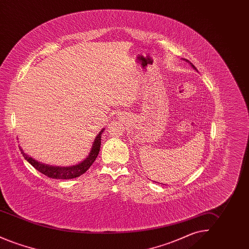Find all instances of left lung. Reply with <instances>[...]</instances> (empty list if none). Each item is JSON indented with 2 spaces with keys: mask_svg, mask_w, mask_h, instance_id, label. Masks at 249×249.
<instances>
[{
  "mask_svg": "<svg viewBox=\"0 0 249 249\" xmlns=\"http://www.w3.org/2000/svg\"><path fill=\"white\" fill-rule=\"evenodd\" d=\"M190 64H191V63H190ZM191 66H192V67H193V68H194V69H195V70H196V68H195V66H194V65H193V64H191Z\"/></svg>",
  "mask_w": 249,
  "mask_h": 249,
  "instance_id": "left-lung-1",
  "label": "left lung"
}]
</instances>
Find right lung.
I'll return each instance as SVG.
<instances>
[{
  "label": "right lung",
  "mask_w": 249,
  "mask_h": 249,
  "mask_svg": "<svg viewBox=\"0 0 249 249\" xmlns=\"http://www.w3.org/2000/svg\"><path fill=\"white\" fill-rule=\"evenodd\" d=\"M105 129L101 130L99 134L96 136L94 142L92 144V148L89 152V155L88 158L83 160L81 163L76 164V165L71 166V167H54V166L45 165L43 163H40L34 160L33 158L29 157L26 153H24L23 150H21V154L23 155L25 160L29 161L32 165L36 168L37 171H39L41 174L45 175L46 177L54 179H71V178H78L84 173H86L89 168L92 165L94 162L97 156L100 152V147H101V138H102V133L104 132Z\"/></svg>",
  "instance_id": "1"
}]
</instances>
